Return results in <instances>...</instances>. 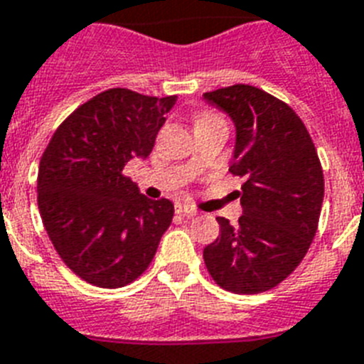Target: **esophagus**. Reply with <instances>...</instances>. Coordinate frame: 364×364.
I'll use <instances>...</instances> for the list:
<instances>
[{
  "label": "esophagus",
  "instance_id": "1",
  "mask_svg": "<svg viewBox=\"0 0 364 364\" xmlns=\"http://www.w3.org/2000/svg\"><path fill=\"white\" fill-rule=\"evenodd\" d=\"M176 213L177 215H183V217H194L196 215V209L188 208V205H185V203H176Z\"/></svg>",
  "mask_w": 364,
  "mask_h": 364
}]
</instances>
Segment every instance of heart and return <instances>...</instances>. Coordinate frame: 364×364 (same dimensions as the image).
Listing matches in <instances>:
<instances>
[{"instance_id": "heart-1", "label": "heart", "mask_w": 364, "mask_h": 364, "mask_svg": "<svg viewBox=\"0 0 364 364\" xmlns=\"http://www.w3.org/2000/svg\"><path fill=\"white\" fill-rule=\"evenodd\" d=\"M205 117H211V115H205Z\"/></svg>"}]
</instances>
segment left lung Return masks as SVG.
<instances>
[{
	"mask_svg": "<svg viewBox=\"0 0 364 364\" xmlns=\"http://www.w3.org/2000/svg\"><path fill=\"white\" fill-rule=\"evenodd\" d=\"M235 125L230 172L243 177L237 226L217 217L218 237L203 262L220 288L262 294L305 258L323 203V172L309 131L286 102L254 85L203 93Z\"/></svg>",
	"mask_w": 364,
	"mask_h": 364,
	"instance_id": "8db88e82",
	"label": "left lung"
}]
</instances>
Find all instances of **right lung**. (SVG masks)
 Masks as SVG:
<instances>
[{
    "label": "right lung",
    "mask_w": 364,
    "mask_h": 364,
    "mask_svg": "<svg viewBox=\"0 0 364 364\" xmlns=\"http://www.w3.org/2000/svg\"><path fill=\"white\" fill-rule=\"evenodd\" d=\"M177 97L114 87L58 127L38 164V211L65 265L99 288L140 277L172 224L173 203L149 200L123 173L146 159Z\"/></svg>",
    "instance_id": "1"
}]
</instances>
